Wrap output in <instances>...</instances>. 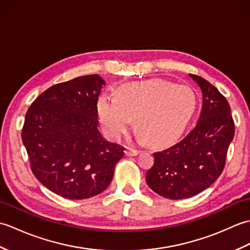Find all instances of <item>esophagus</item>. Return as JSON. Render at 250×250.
Segmentation results:
<instances>
[{
    "label": "esophagus",
    "instance_id": "1",
    "mask_svg": "<svg viewBox=\"0 0 250 250\" xmlns=\"http://www.w3.org/2000/svg\"><path fill=\"white\" fill-rule=\"evenodd\" d=\"M140 153V150L136 149H132V148H125V155L126 157H131V156H136Z\"/></svg>",
    "mask_w": 250,
    "mask_h": 250
}]
</instances>
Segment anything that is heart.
I'll use <instances>...</instances> for the list:
<instances>
[{"instance_id":"obj_1","label":"heart","mask_w":250,"mask_h":250,"mask_svg":"<svg viewBox=\"0 0 250 250\" xmlns=\"http://www.w3.org/2000/svg\"><path fill=\"white\" fill-rule=\"evenodd\" d=\"M192 90L163 79L128 83L116 98L104 94L98 102L100 124L111 140H119L136 119V130L151 145H166L185 130L195 109Z\"/></svg>"}]
</instances>
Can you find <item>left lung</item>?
<instances>
[{
  "mask_svg": "<svg viewBox=\"0 0 250 250\" xmlns=\"http://www.w3.org/2000/svg\"><path fill=\"white\" fill-rule=\"evenodd\" d=\"M203 105L195 128L172 147L153 153L146 174L152 191L163 198L182 200L207 189L224 171L228 148L234 137L230 105L218 89L198 75Z\"/></svg>",
  "mask_w": 250,
  "mask_h": 250,
  "instance_id": "1",
  "label": "left lung"
}]
</instances>
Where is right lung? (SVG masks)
I'll list each match as a JSON object with an SVG mask.
<instances>
[{
	"label": "right lung",
	"mask_w": 250,
	"mask_h": 250,
	"mask_svg": "<svg viewBox=\"0 0 250 250\" xmlns=\"http://www.w3.org/2000/svg\"><path fill=\"white\" fill-rule=\"evenodd\" d=\"M105 82L97 74L57 83L25 114L23 145L35 177L70 200L89 199L108 187L125 148L98 130V100Z\"/></svg>",
	"instance_id": "right-lung-1"
}]
</instances>
